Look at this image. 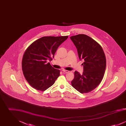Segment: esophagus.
<instances>
[{
  "label": "esophagus",
  "mask_w": 126,
  "mask_h": 126,
  "mask_svg": "<svg viewBox=\"0 0 126 126\" xmlns=\"http://www.w3.org/2000/svg\"><path fill=\"white\" fill-rule=\"evenodd\" d=\"M62 71L63 72H64V73H67L69 72V71H68V70H62Z\"/></svg>",
  "instance_id": "esophagus-1"
}]
</instances>
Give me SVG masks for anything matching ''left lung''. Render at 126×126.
<instances>
[{
	"label": "left lung",
	"instance_id": "1",
	"mask_svg": "<svg viewBox=\"0 0 126 126\" xmlns=\"http://www.w3.org/2000/svg\"><path fill=\"white\" fill-rule=\"evenodd\" d=\"M77 48L80 60H83L82 74L76 71L72 86L81 94L94 89L101 82L106 68V57L101 45L89 36L78 34L70 37Z\"/></svg>",
	"mask_w": 126,
	"mask_h": 126
}]
</instances>
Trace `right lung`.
Instances as JSON below:
<instances>
[{
	"mask_svg": "<svg viewBox=\"0 0 126 126\" xmlns=\"http://www.w3.org/2000/svg\"><path fill=\"white\" fill-rule=\"evenodd\" d=\"M68 36H44L37 40L27 48L22 60L24 77L33 88L44 91L54 84L60 70L53 68L50 61L60 45Z\"/></svg>",
	"mask_w": 126,
	"mask_h": 126,
	"instance_id": "1",
	"label": "right lung"
}]
</instances>
